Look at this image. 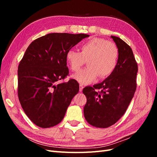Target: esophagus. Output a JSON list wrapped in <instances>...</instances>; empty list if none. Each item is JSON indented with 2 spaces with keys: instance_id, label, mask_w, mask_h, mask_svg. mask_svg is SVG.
<instances>
[{
  "instance_id": "obj_1",
  "label": "esophagus",
  "mask_w": 157,
  "mask_h": 157,
  "mask_svg": "<svg viewBox=\"0 0 157 157\" xmlns=\"http://www.w3.org/2000/svg\"><path fill=\"white\" fill-rule=\"evenodd\" d=\"M83 88H84L83 85H82V84H80V86H79V91H80V92H82Z\"/></svg>"
}]
</instances>
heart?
<instances>
[{
	"label": "heart",
	"mask_w": 157,
	"mask_h": 157,
	"mask_svg": "<svg viewBox=\"0 0 157 157\" xmlns=\"http://www.w3.org/2000/svg\"><path fill=\"white\" fill-rule=\"evenodd\" d=\"M80 52L69 50L66 53V60L71 71L77 72L86 61L88 67L73 75L81 84H89L99 76L105 78L115 71L119 52L113 42L102 38H93L80 45Z\"/></svg>",
	"instance_id": "1"
}]
</instances>
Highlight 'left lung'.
I'll return each mask as SVG.
<instances>
[{
	"label": "left lung",
	"mask_w": 157,
	"mask_h": 157,
	"mask_svg": "<svg viewBox=\"0 0 157 157\" xmlns=\"http://www.w3.org/2000/svg\"><path fill=\"white\" fill-rule=\"evenodd\" d=\"M111 37L119 52L115 71L102 82L93 87H85L82 91L87 99L84 107V117L90 124L97 128H108L120 119L137 87L138 67L132 48L120 38Z\"/></svg>",
	"instance_id": "8db88e82"
}]
</instances>
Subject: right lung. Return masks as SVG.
<instances>
[{"label": "right lung", "instance_id": "add662e5", "mask_svg": "<svg viewBox=\"0 0 157 157\" xmlns=\"http://www.w3.org/2000/svg\"><path fill=\"white\" fill-rule=\"evenodd\" d=\"M88 36L50 33L28 46L18 66L17 94L26 115L36 126L50 128L63 120L79 84L75 79L57 82L69 75L67 52Z\"/></svg>", "mask_w": 157, "mask_h": 157}]
</instances>
